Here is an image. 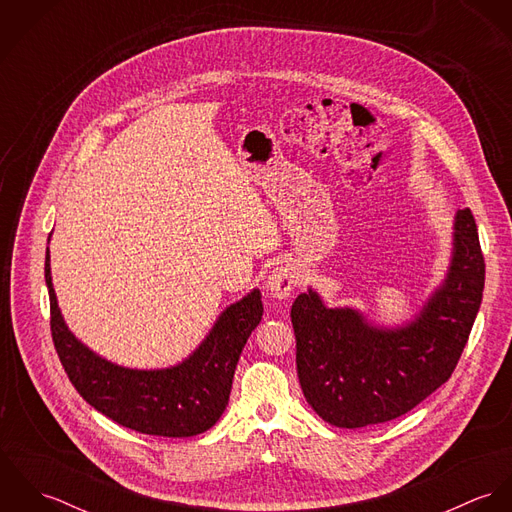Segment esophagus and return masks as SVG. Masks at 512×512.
Wrapping results in <instances>:
<instances>
[{
    "mask_svg": "<svg viewBox=\"0 0 512 512\" xmlns=\"http://www.w3.org/2000/svg\"><path fill=\"white\" fill-rule=\"evenodd\" d=\"M295 284H297L295 270L288 264H282L270 272V276L266 280V290L272 297L286 299V297H292Z\"/></svg>",
    "mask_w": 512,
    "mask_h": 512,
    "instance_id": "34e87169",
    "label": "esophagus"
}]
</instances>
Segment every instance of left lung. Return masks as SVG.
<instances>
[{
	"label": "left lung",
	"instance_id": "obj_1",
	"mask_svg": "<svg viewBox=\"0 0 512 512\" xmlns=\"http://www.w3.org/2000/svg\"><path fill=\"white\" fill-rule=\"evenodd\" d=\"M485 260L469 209L457 211L449 272L414 321L380 329L351 307L295 297L297 376L309 406L337 428L390 422L416 408L455 370L475 323Z\"/></svg>",
	"mask_w": 512,
	"mask_h": 512
}]
</instances>
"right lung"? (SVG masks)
<instances>
[{"mask_svg":"<svg viewBox=\"0 0 512 512\" xmlns=\"http://www.w3.org/2000/svg\"><path fill=\"white\" fill-rule=\"evenodd\" d=\"M45 282L57 355L76 392L92 408L147 436L191 438L217 424L228 404L240 353L262 319L258 290L226 307L207 339L181 365L138 370L98 357L69 331L51 282L49 248Z\"/></svg>","mask_w":512,"mask_h":512,"instance_id":"1","label":"right lung"}]
</instances>
